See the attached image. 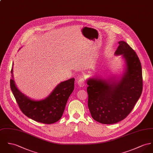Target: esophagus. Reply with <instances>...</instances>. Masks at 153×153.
Masks as SVG:
<instances>
[{
	"mask_svg": "<svg viewBox=\"0 0 153 153\" xmlns=\"http://www.w3.org/2000/svg\"><path fill=\"white\" fill-rule=\"evenodd\" d=\"M85 81L83 78H80L78 79V85L79 87H83L85 85Z\"/></svg>",
	"mask_w": 153,
	"mask_h": 153,
	"instance_id": "34e87169",
	"label": "esophagus"
}]
</instances>
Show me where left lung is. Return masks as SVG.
I'll return each instance as SVG.
<instances>
[{"instance_id": "left-lung-1", "label": "left lung", "mask_w": 153, "mask_h": 153, "mask_svg": "<svg viewBox=\"0 0 153 153\" xmlns=\"http://www.w3.org/2000/svg\"><path fill=\"white\" fill-rule=\"evenodd\" d=\"M116 56L122 55L125 71L119 79L90 78L88 106L92 118L102 124L117 123L129 114L143 90L141 65L136 52L125 42H119Z\"/></svg>"}]
</instances>
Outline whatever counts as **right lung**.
<instances>
[{
  "mask_svg": "<svg viewBox=\"0 0 153 153\" xmlns=\"http://www.w3.org/2000/svg\"><path fill=\"white\" fill-rule=\"evenodd\" d=\"M11 73V90L19 108L26 116L44 124L54 123L61 118L67 100L74 89V78L59 83L45 99L37 100L28 97L18 89L13 80V67Z\"/></svg>",
  "mask_w": 153,
  "mask_h": 153,
  "instance_id": "obj_1",
  "label": "right lung"
}]
</instances>
